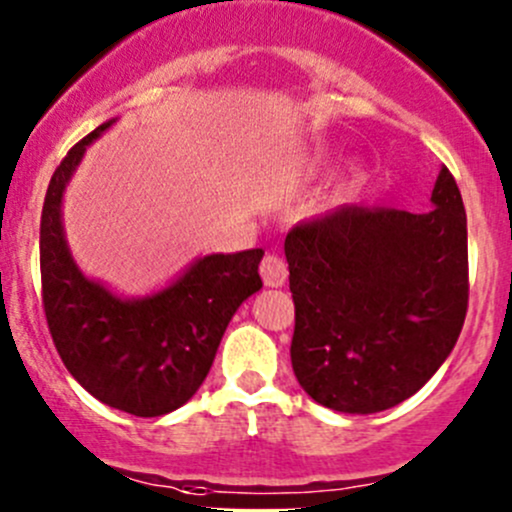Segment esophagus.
I'll use <instances>...</instances> for the list:
<instances>
[{
    "label": "esophagus",
    "instance_id": "obj_1",
    "mask_svg": "<svg viewBox=\"0 0 512 512\" xmlns=\"http://www.w3.org/2000/svg\"><path fill=\"white\" fill-rule=\"evenodd\" d=\"M260 275L267 287H282L287 280V262L277 252H267L260 262Z\"/></svg>",
    "mask_w": 512,
    "mask_h": 512
}]
</instances>
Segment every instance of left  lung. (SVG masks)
Listing matches in <instances>:
<instances>
[{"instance_id": "obj_1", "label": "left lung", "mask_w": 512, "mask_h": 512, "mask_svg": "<svg viewBox=\"0 0 512 512\" xmlns=\"http://www.w3.org/2000/svg\"><path fill=\"white\" fill-rule=\"evenodd\" d=\"M431 213L329 210L289 230L292 369L317 404L376 414L446 361L468 312V227L443 168Z\"/></svg>"}]
</instances>
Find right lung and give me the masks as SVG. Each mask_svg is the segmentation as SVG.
Wrapping results in <instances>:
<instances>
[{
  "mask_svg": "<svg viewBox=\"0 0 512 512\" xmlns=\"http://www.w3.org/2000/svg\"><path fill=\"white\" fill-rule=\"evenodd\" d=\"M108 126L81 138L49 180L39 230L41 304L56 352L91 396L133 416H163L205 381L232 314L262 287L265 252L203 257L175 285L138 302L86 280L66 250L61 193Z\"/></svg>",
  "mask_w": 512,
  "mask_h": 512,
  "instance_id": "1",
  "label": "right lung"
}]
</instances>
